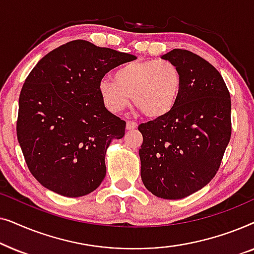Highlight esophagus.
<instances>
[{
    "label": "esophagus",
    "mask_w": 254,
    "mask_h": 254,
    "mask_svg": "<svg viewBox=\"0 0 254 254\" xmlns=\"http://www.w3.org/2000/svg\"><path fill=\"white\" fill-rule=\"evenodd\" d=\"M126 128L128 130H134V129H136V128H137V124L134 123V121H127Z\"/></svg>",
    "instance_id": "1"
}]
</instances>
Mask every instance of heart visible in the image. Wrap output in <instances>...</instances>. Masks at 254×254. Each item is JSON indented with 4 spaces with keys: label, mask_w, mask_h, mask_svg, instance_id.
Listing matches in <instances>:
<instances>
[{
    "label": "heart",
    "mask_w": 254,
    "mask_h": 254,
    "mask_svg": "<svg viewBox=\"0 0 254 254\" xmlns=\"http://www.w3.org/2000/svg\"><path fill=\"white\" fill-rule=\"evenodd\" d=\"M182 88V72L171 61H133L121 65L114 72V79H100L98 93L111 113H121L133 98L145 116L158 119L172 112Z\"/></svg>",
    "instance_id": "1"
}]
</instances>
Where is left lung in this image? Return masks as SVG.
Returning <instances> with one entry per match:
<instances>
[{
	"label": "left lung",
	"mask_w": 254,
	"mask_h": 254,
	"mask_svg": "<svg viewBox=\"0 0 254 254\" xmlns=\"http://www.w3.org/2000/svg\"><path fill=\"white\" fill-rule=\"evenodd\" d=\"M162 59L179 68L182 93L171 113L138 126V155L145 189L177 200L216 175L231 136V99L220 72L199 55L173 50Z\"/></svg>",
	"instance_id": "left-lung-1"
}]
</instances>
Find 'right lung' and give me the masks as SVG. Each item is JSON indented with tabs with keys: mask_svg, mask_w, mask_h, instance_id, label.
<instances>
[{
	"mask_svg": "<svg viewBox=\"0 0 254 254\" xmlns=\"http://www.w3.org/2000/svg\"><path fill=\"white\" fill-rule=\"evenodd\" d=\"M134 55L86 40L45 55L19 95L17 138L27 168L47 190L68 197L91 193L106 176L105 155L126 123L105 109L98 83Z\"/></svg>",
	"mask_w": 254,
	"mask_h": 254,
	"instance_id": "obj_1",
	"label": "right lung"
}]
</instances>
